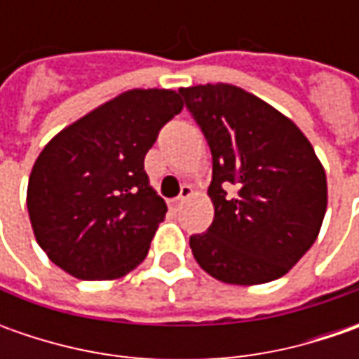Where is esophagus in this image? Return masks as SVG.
<instances>
[{
  "mask_svg": "<svg viewBox=\"0 0 359 359\" xmlns=\"http://www.w3.org/2000/svg\"><path fill=\"white\" fill-rule=\"evenodd\" d=\"M191 196H194V189H191L189 186H182V194L173 200V203H175V205H180V203H184V201H186L187 198H191Z\"/></svg>",
  "mask_w": 359,
  "mask_h": 359,
  "instance_id": "esophagus-1",
  "label": "esophagus"
}]
</instances>
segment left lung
Listing matches in <instances>:
<instances>
[{"mask_svg": "<svg viewBox=\"0 0 359 359\" xmlns=\"http://www.w3.org/2000/svg\"><path fill=\"white\" fill-rule=\"evenodd\" d=\"M180 93L212 151L215 214L205 233L189 238L196 262L224 283L282 278L324 222L327 184L313 147L292 119L241 88L205 83Z\"/></svg>", "mask_w": 359, "mask_h": 359, "instance_id": "8db88e82", "label": "left lung"}]
</instances>
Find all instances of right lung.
<instances>
[{
	"mask_svg": "<svg viewBox=\"0 0 359 359\" xmlns=\"http://www.w3.org/2000/svg\"><path fill=\"white\" fill-rule=\"evenodd\" d=\"M182 107L177 91L130 90L43 147L27 184V212L55 266L79 280H116L144 262L168 212L144 159Z\"/></svg>",
	"mask_w": 359,
	"mask_h": 359,
	"instance_id": "add662e5",
	"label": "right lung"
}]
</instances>
